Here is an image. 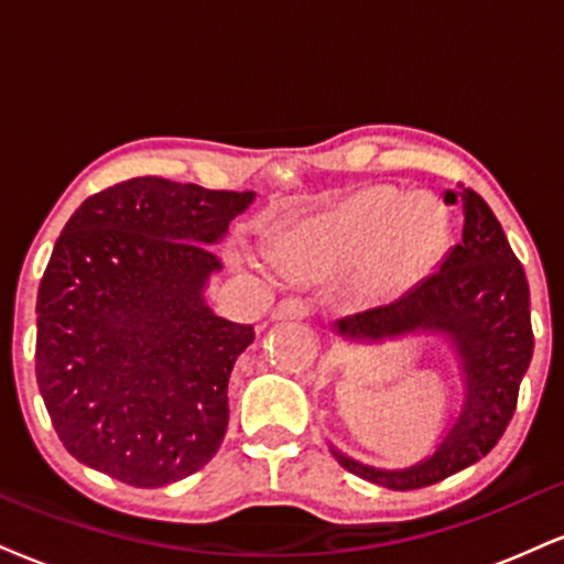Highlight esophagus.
<instances>
[{"label": "esophagus", "instance_id": "obj_1", "mask_svg": "<svg viewBox=\"0 0 564 564\" xmlns=\"http://www.w3.org/2000/svg\"><path fill=\"white\" fill-rule=\"evenodd\" d=\"M312 315V304L302 296H289V300L278 302L273 310L275 321H304Z\"/></svg>", "mask_w": 564, "mask_h": 564}]
</instances>
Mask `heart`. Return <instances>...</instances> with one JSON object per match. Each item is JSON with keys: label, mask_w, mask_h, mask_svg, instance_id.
<instances>
[{"label": "heart", "mask_w": 564, "mask_h": 564, "mask_svg": "<svg viewBox=\"0 0 564 564\" xmlns=\"http://www.w3.org/2000/svg\"><path fill=\"white\" fill-rule=\"evenodd\" d=\"M446 236L444 213L431 196L391 186L365 188L302 220L278 243V264L317 278L355 268L351 283L368 300H391L436 262Z\"/></svg>", "instance_id": "obj_1"}]
</instances>
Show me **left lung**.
I'll return each mask as SVG.
<instances>
[{"label":"left lung","instance_id":"1","mask_svg":"<svg viewBox=\"0 0 564 564\" xmlns=\"http://www.w3.org/2000/svg\"><path fill=\"white\" fill-rule=\"evenodd\" d=\"M446 205L463 207V241L438 270L402 300L334 323L349 341H383L431 330L446 336L463 370V406L436 452L404 470L357 463L330 446L344 470L370 484L412 491L465 470L497 446L518 406L520 381L533 357L531 289L497 215L484 196L465 188L446 192Z\"/></svg>","mask_w":564,"mask_h":564}]
</instances>
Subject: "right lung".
<instances>
[{
  "instance_id": "add662e5",
  "label": "right lung",
  "mask_w": 564,
  "mask_h": 564,
  "mask_svg": "<svg viewBox=\"0 0 564 564\" xmlns=\"http://www.w3.org/2000/svg\"><path fill=\"white\" fill-rule=\"evenodd\" d=\"M254 192L147 175L88 196L36 300V383L78 463L135 488L202 470L228 429V378L252 325L205 300L209 247Z\"/></svg>"
}]
</instances>
